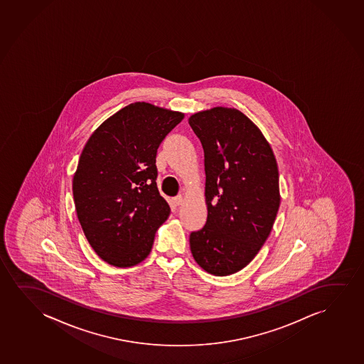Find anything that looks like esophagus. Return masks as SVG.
<instances>
[{
  "label": "esophagus",
  "mask_w": 364,
  "mask_h": 364,
  "mask_svg": "<svg viewBox=\"0 0 364 364\" xmlns=\"http://www.w3.org/2000/svg\"><path fill=\"white\" fill-rule=\"evenodd\" d=\"M182 202H183V197L182 196H177V197H175V203L177 204V205H180V204H182Z\"/></svg>",
  "instance_id": "34e87169"
}]
</instances>
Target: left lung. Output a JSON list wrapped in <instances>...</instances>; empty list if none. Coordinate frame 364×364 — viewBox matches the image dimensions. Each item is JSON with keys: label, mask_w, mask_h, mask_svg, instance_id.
Segmentation results:
<instances>
[{"label": "left lung", "mask_w": 364, "mask_h": 364, "mask_svg": "<svg viewBox=\"0 0 364 364\" xmlns=\"http://www.w3.org/2000/svg\"><path fill=\"white\" fill-rule=\"evenodd\" d=\"M204 151L203 228L192 232L194 260L215 277L242 270L267 242L280 205L277 160L262 131L234 107L188 119Z\"/></svg>", "instance_id": "obj_1"}]
</instances>
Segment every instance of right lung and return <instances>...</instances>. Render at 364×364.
<instances>
[{"label":"right lung","mask_w":364,"mask_h":364,"mask_svg":"<svg viewBox=\"0 0 364 364\" xmlns=\"http://www.w3.org/2000/svg\"><path fill=\"white\" fill-rule=\"evenodd\" d=\"M184 114L134 102L92 132L73 177L75 210L104 262L134 267L150 254L171 213L156 178L157 149Z\"/></svg>","instance_id":"right-lung-1"}]
</instances>
